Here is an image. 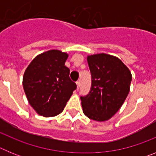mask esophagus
Here are the masks:
<instances>
[{"label": "esophagus", "instance_id": "1", "mask_svg": "<svg viewBox=\"0 0 156 156\" xmlns=\"http://www.w3.org/2000/svg\"><path fill=\"white\" fill-rule=\"evenodd\" d=\"M80 87V81H77L76 82V90H79Z\"/></svg>", "mask_w": 156, "mask_h": 156}]
</instances>
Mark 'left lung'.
<instances>
[{
	"instance_id": "8db88e82",
	"label": "left lung",
	"mask_w": 156,
	"mask_h": 156,
	"mask_svg": "<svg viewBox=\"0 0 156 156\" xmlns=\"http://www.w3.org/2000/svg\"><path fill=\"white\" fill-rule=\"evenodd\" d=\"M91 88L80 97L83 112L89 119L107 121L119 111L129 91L131 73L119 58L100 53L88 55Z\"/></svg>"
}]
</instances>
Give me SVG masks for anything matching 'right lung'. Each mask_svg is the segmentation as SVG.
Here are the masks:
<instances>
[{"label":"right lung","instance_id":"obj_1","mask_svg":"<svg viewBox=\"0 0 156 156\" xmlns=\"http://www.w3.org/2000/svg\"><path fill=\"white\" fill-rule=\"evenodd\" d=\"M69 55L50 50L36 56L30 63L23 78L27 100L37 113L52 117L63 111L76 85L69 78L65 66Z\"/></svg>","mask_w":156,"mask_h":156}]
</instances>
